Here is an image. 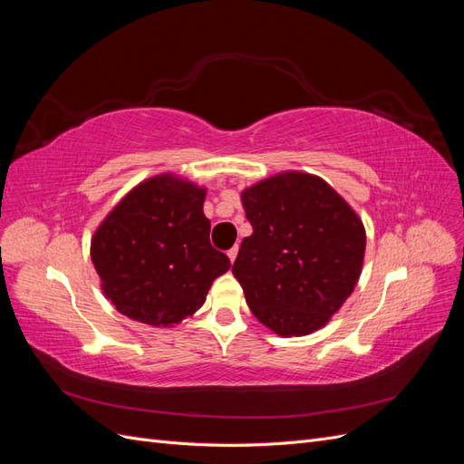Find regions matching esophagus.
<instances>
[{
    "label": "esophagus",
    "instance_id": "obj_1",
    "mask_svg": "<svg viewBox=\"0 0 464 464\" xmlns=\"http://www.w3.org/2000/svg\"><path fill=\"white\" fill-rule=\"evenodd\" d=\"M228 257H230V261H232V263L236 261V257H237V246H234V247L228 251Z\"/></svg>",
    "mask_w": 464,
    "mask_h": 464
}]
</instances>
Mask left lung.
<instances>
[{
    "label": "left lung",
    "mask_w": 464,
    "mask_h": 464,
    "mask_svg": "<svg viewBox=\"0 0 464 464\" xmlns=\"http://www.w3.org/2000/svg\"><path fill=\"white\" fill-rule=\"evenodd\" d=\"M254 234L244 237L232 273L246 302L278 336L325 327L354 292L366 228L325 179L286 170L240 195Z\"/></svg>",
    "instance_id": "8db88e82"
}]
</instances>
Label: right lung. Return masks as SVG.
I'll list each match as a JSON object with an SVG mask.
<instances>
[{"label":"right lung","instance_id":"right-lung-1","mask_svg":"<svg viewBox=\"0 0 464 464\" xmlns=\"http://www.w3.org/2000/svg\"><path fill=\"white\" fill-rule=\"evenodd\" d=\"M207 188L172 172L143 179L98 224L91 259L116 310L152 327H174L207 300L230 259L208 242Z\"/></svg>","mask_w":464,"mask_h":464}]
</instances>
